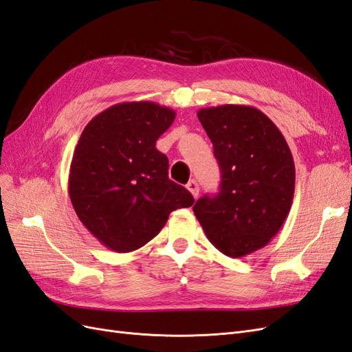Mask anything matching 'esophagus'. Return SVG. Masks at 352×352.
Returning <instances> with one entry per match:
<instances>
[{
  "mask_svg": "<svg viewBox=\"0 0 352 352\" xmlns=\"http://www.w3.org/2000/svg\"><path fill=\"white\" fill-rule=\"evenodd\" d=\"M186 188H188L189 192L194 195V198L197 199V198H198V194H199V186H198V182H197V180H194V179H192V180H189L188 185H186Z\"/></svg>",
  "mask_w": 352,
  "mask_h": 352,
  "instance_id": "1",
  "label": "esophagus"
}]
</instances>
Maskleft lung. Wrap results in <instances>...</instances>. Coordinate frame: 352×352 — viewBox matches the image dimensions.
I'll return each instance as SVG.
<instances>
[{"label":"left lung","instance_id":"obj_1","mask_svg":"<svg viewBox=\"0 0 352 352\" xmlns=\"http://www.w3.org/2000/svg\"><path fill=\"white\" fill-rule=\"evenodd\" d=\"M197 116L214 148L221 182L217 195L195 202L194 214L220 252L241 258L265 247L289 214L294 158L278 126L250 105H217Z\"/></svg>","mask_w":352,"mask_h":352}]
</instances>
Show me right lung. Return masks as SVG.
Masks as SVG:
<instances>
[{"label":"right lung","mask_w":352,"mask_h":352,"mask_svg":"<svg viewBox=\"0 0 352 352\" xmlns=\"http://www.w3.org/2000/svg\"><path fill=\"white\" fill-rule=\"evenodd\" d=\"M176 117L151 101L122 102L85 126L74 148L69 195L79 220L104 247L131 252L158 235L170 212L194 204L168 179L155 142Z\"/></svg>","instance_id":"1"}]
</instances>
